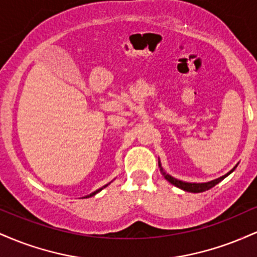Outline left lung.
Instances as JSON below:
<instances>
[{
	"label": "left lung",
	"mask_w": 257,
	"mask_h": 257,
	"mask_svg": "<svg viewBox=\"0 0 257 257\" xmlns=\"http://www.w3.org/2000/svg\"><path fill=\"white\" fill-rule=\"evenodd\" d=\"M158 166H159V168H161V173L163 174L164 178H166V180H168V181H169L170 184H173L174 186H176V187L181 188V190L187 191V192H192V193H199V192H204V191L210 190L211 187H214L215 185H217L220 181H222L223 179L227 178V176H228L229 174H231L233 170H234L235 168H237V166H235L232 170H229L228 173L225 174V175H223V176H221V178H219V179L211 180V181H209V182H202V184H196V182H185V181H181V180H178V179L173 178V176H170L169 174H167L166 172H164L163 168H162V166H161V162H159V161H158Z\"/></svg>",
	"instance_id": "left-lung-1"
}]
</instances>
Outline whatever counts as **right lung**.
I'll use <instances>...</instances> for the list:
<instances>
[{
  "instance_id": "obj_1",
  "label": "right lung",
  "mask_w": 257,
  "mask_h": 257,
  "mask_svg": "<svg viewBox=\"0 0 257 257\" xmlns=\"http://www.w3.org/2000/svg\"><path fill=\"white\" fill-rule=\"evenodd\" d=\"M108 185H110V184H107V185L102 186V187H101V188H99V190L94 191V192H93V193L88 194V196H85V197H83V198H89V197H93V196H95V194H96V193H98V192H100V191H101V190H102V188H105V187H106V186H108Z\"/></svg>"
}]
</instances>
